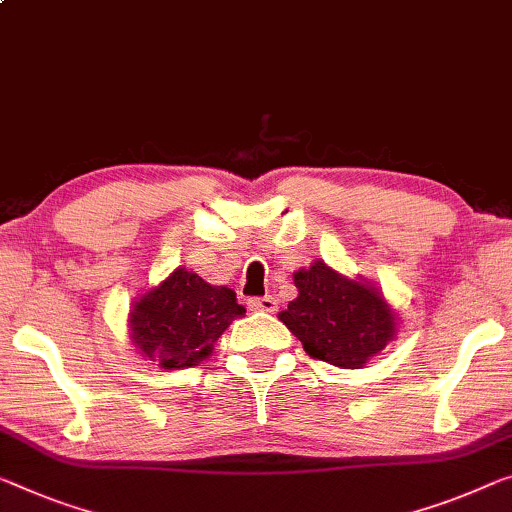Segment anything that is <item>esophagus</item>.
<instances>
[{"mask_svg":"<svg viewBox=\"0 0 512 512\" xmlns=\"http://www.w3.org/2000/svg\"><path fill=\"white\" fill-rule=\"evenodd\" d=\"M247 306L251 311H265V313H274L277 311V300H274L272 295H265V297H251L247 302Z\"/></svg>","mask_w":512,"mask_h":512,"instance_id":"obj_1","label":"esophagus"}]
</instances>
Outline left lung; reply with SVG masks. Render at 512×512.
I'll list each match as a JSON object with an SVG mask.
<instances>
[{
  "label": "left lung",
  "instance_id": "left-lung-1",
  "mask_svg": "<svg viewBox=\"0 0 512 512\" xmlns=\"http://www.w3.org/2000/svg\"><path fill=\"white\" fill-rule=\"evenodd\" d=\"M297 295L279 320L306 355L338 368H361L396 336V313L368 281L348 279L327 263L293 274Z\"/></svg>",
  "mask_w": 512,
  "mask_h": 512
}]
</instances>
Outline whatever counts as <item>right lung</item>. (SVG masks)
I'll list each match as a JSON object with an SVG mask.
<instances>
[{"label": "right lung", "mask_w": 512, "mask_h": 512, "mask_svg": "<svg viewBox=\"0 0 512 512\" xmlns=\"http://www.w3.org/2000/svg\"><path fill=\"white\" fill-rule=\"evenodd\" d=\"M242 313L245 306L231 288L210 286L187 267H176L132 304L130 338L141 357L164 371H180L201 364Z\"/></svg>", "instance_id": "obj_1"}]
</instances>
